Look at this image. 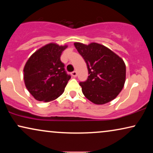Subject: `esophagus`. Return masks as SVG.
I'll return each instance as SVG.
<instances>
[{
  "label": "esophagus",
  "instance_id": "obj_1",
  "mask_svg": "<svg viewBox=\"0 0 153 153\" xmlns=\"http://www.w3.org/2000/svg\"><path fill=\"white\" fill-rule=\"evenodd\" d=\"M72 75L73 77H76L77 76L76 71H73V72H72Z\"/></svg>",
  "mask_w": 153,
  "mask_h": 153
}]
</instances>
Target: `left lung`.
Masks as SVG:
<instances>
[{
	"instance_id": "1",
	"label": "left lung",
	"mask_w": 153,
	"mask_h": 153,
	"mask_svg": "<svg viewBox=\"0 0 153 153\" xmlns=\"http://www.w3.org/2000/svg\"><path fill=\"white\" fill-rule=\"evenodd\" d=\"M74 45L88 70L87 80L79 83L85 97L96 104H104L115 99L125 84L126 68L123 60L100 44Z\"/></svg>"
}]
</instances>
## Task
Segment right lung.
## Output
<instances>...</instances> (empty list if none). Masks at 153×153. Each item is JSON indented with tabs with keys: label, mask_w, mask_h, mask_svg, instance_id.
Wrapping results in <instances>:
<instances>
[{
	"label": "right lung",
	"mask_w": 153,
	"mask_h": 153,
	"mask_svg": "<svg viewBox=\"0 0 153 153\" xmlns=\"http://www.w3.org/2000/svg\"><path fill=\"white\" fill-rule=\"evenodd\" d=\"M66 48L67 46L50 43L35 51L25 65V85L38 101H53L64 92L71 78L60 60L62 52Z\"/></svg>",
	"instance_id": "1"
}]
</instances>
